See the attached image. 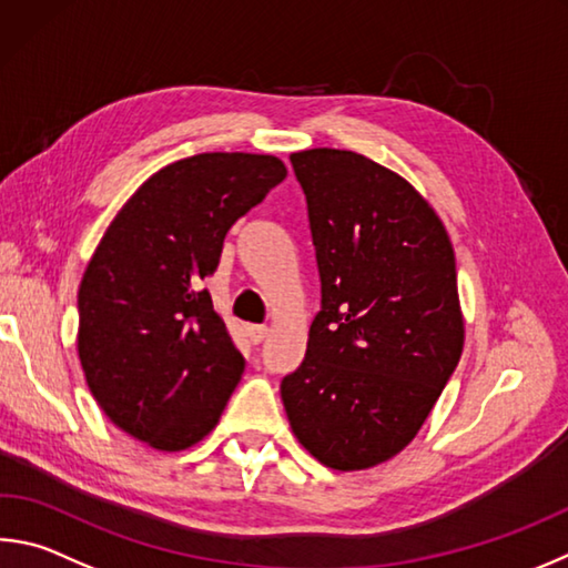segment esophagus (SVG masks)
<instances>
[{"instance_id":"34e87169","label":"esophagus","mask_w":568,"mask_h":568,"mask_svg":"<svg viewBox=\"0 0 568 568\" xmlns=\"http://www.w3.org/2000/svg\"><path fill=\"white\" fill-rule=\"evenodd\" d=\"M267 333H271V329H267V325H248V337H251V343H263V339L267 337Z\"/></svg>"}]
</instances>
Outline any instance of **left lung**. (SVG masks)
<instances>
[{
    "label": "left lung",
    "mask_w": 568,
    "mask_h": 568,
    "mask_svg": "<svg viewBox=\"0 0 568 568\" xmlns=\"http://www.w3.org/2000/svg\"><path fill=\"white\" fill-rule=\"evenodd\" d=\"M307 201L320 313L281 395L325 467H375L405 449L464 347L445 225L412 185L355 151L291 156Z\"/></svg>",
    "instance_id": "8db88e82"
}]
</instances>
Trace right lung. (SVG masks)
<instances>
[{"label": "right lung", "instance_id": "1", "mask_svg": "<svg viewBox=\"0 0 568 568\" xmlns=\"http://www.w3.org/2000/svg\"><path fill=\"white\" fill-rule=\"evenodd\" d=\"M287 176L281 159L199 153L141 185L79 287V359L113 425L179 452L219 425L245 359L201 281L231 225Z\"/></svg>", "mask_w": 568, "mask_h": 568}]
</instances>
